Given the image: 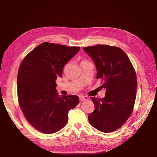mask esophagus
<instances>
[{"mask_svg": "<svg viewBox=\"0 0 157 157\" xmlns=\"http://www.w3.org/2000/svg\"><path fill=\"white\" fill-rule=\"evenodd\" d=\"M88 99L89 98L87 96H80L79 97L80 101H86V100H88Z\"/></svg>", "mask_w": 157, "mask_h": 157, "instance_id": "1", "label": "esophagus"}]
</instances>
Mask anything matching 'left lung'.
I'll use <instances>...</instances> for the list:
<instances>
[{
    "mask_svg": "<svg viewBox=\"0 0 157 157\" xmlns=\"http://www.w3.org/2000/svg\"><path fill=\"white\" fill-rule=\"evenodd\" d=\"M97 69V78H102L105 89L102 99L91 97L95 109L88 121L97 130L107 133L121 128L132 114L136 100L137 78L128 56L120 48L97 44L84 47Z\"/></svg>",
    "mask_w": 157,
    "mask_h": 157,
    "instance_id": "left-lung-1",
    "label": "left lung"
}]
</instances>
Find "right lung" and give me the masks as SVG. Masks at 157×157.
<instances>
[{"label":"right lung","mask_w":157,"mask_h":157,"mask_svg":"<svg viewBox=\"0 0 157 157\" xmlns=\"http://www.w3.org/2000/svg\"><path fill=\"white\" fill-rule=\"evenodd\" d=\"M80 47L44 42L28 54L19 68L18 101L27 121L45 134H53L67 122L69 111L79 103L77 96H59L56 80Z\"/></svg>","instance_id":"add662e5"}]
</instances>
